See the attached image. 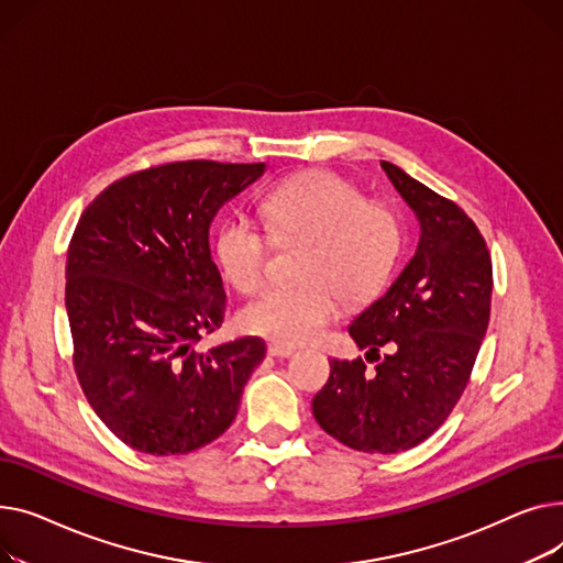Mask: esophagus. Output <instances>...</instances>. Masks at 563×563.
<instances>
[{
	"instance_id": "obj_1",
	"label": "esophagus",
	"mask_w": 563,
	"mask_h": 563,
	"mask_svg": "<svg viewBox=\"0 0 563 563\" xmlns=\"http://www.w3.org/2000/svg\"><path fill=\"white\" fill-rule=\"evenodd\" d=\"M268 352H271V356H275V358H288V356L295 354V347L279 345V343H271V345H268Z\"/></svg>"
}]
</instances>
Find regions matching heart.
<instances>
[{"instance_id": "1", "label": "heart", "mask_w": 563, "mask_h": 563, "mask_svg": "<svg viewBox=\"0 0 563 563\" xmlns=\"http://www.w3.org/2000/svg\"><path fill=\"white\" fill-rule=\"evenodd\" d=\"M277 241L305 239L297 277L290 286L261 292L241 311L245 332L279 345L313 343L339 313L341 297L361 305L393 275L402 252V224L388 207L371 205L366 192L332 170L295 175L263 200ZM273 238L243 213L222 220L216 256L224 277L243 292L268 279Z\"/></svg>"}]
</instances>
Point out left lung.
Here are the masks:
<instances>
[{
    "label": "left lung",
    "instance_id": "left-lung-1",
    "mask_svg": "<svg viewBox=\"0 0 563 563\" xmlns=\"http://www.w3.org/2000/svg\"><path fill=\"white\" fill-rule=\"evenodd\" d=\"M390 184L420 222L416 254L388 290L350 324L363 358H332L313 416L343 445L395 454L432 437L464 393L490 316V254L475 222L398 165ZM391 352L384 360L378 350Z\"/></svg>",
    "mask_w": 563,
    "mask_h": 563
}]
</instances>
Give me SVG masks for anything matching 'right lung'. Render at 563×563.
I'll use <instances>...</instances> for the list:
<instances>
[{
  "label": "right lung",
  "instance_id": "add662e5",
  "mask_svg": "<svg viewBox=\"0 0 563 563\" xmlns=\"http://www.w3.org/2000/svg\"><path fill=\"white\" fill-rule=\"evenodd\" d=\"M263 173L266 163L154 165L113 181L77 222L65 266L75 373L99 420L129 448L186 454L239 413L266 343L192 345L227 309L209 227Z\"/></svg>",
  "mask_w": 563,
  "mask_h": 563
}]
</instances>
